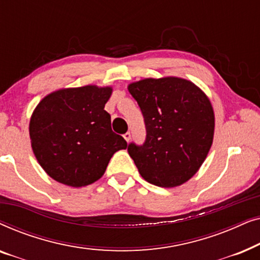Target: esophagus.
Returning a JSON list of instances; mask_svg holds the SVG:
<instances>
[{
	"mask_svg": "<svg viewBox=\"0 0 260 260\" xmlns=\"http://www.w3.org/2000/svg\"><path fill=\"white\" fill-rule=\"evenodd\" d=\"M123 137H124V140H125L126 142H129V141L131 140V134H130V133L124 134V135H123Z\"/></svg>",
	"mask_w": 260,
	"mask_h": 260,
	"instance_id": "34e87169",
	"label": "esophagus"
}]
</instances>
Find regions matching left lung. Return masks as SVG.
I'll return each instance as SVG.
<instances>
[{"label": "left lung", "mask_w": 260, "mask_h": 260, "mask_svg": "<svg viewBox=\"0 0 260 260\" xmlns=\"http://www.w3.org/2000/svg\"><path fill=\"white\" fill-rule=\"evenodd\" d=\"M143 113L147 138L127 145L141 176L163 188L191 179L214 137V111L200 87L177 77L145 78L127 86Z\"/></svg>", "instance_id": "8db88e82"}]
</instances>
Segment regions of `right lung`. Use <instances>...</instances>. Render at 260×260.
Returning a JSON list of instances; mask_svg holds the SVG:
<instances>
[{"label": "right lung", "instance_id": "obj_1", "mask_svg": "<svg viewBox=\"0 0 260 260\" xmlns=\"http://www.w3.org/2000/svg\"><path fill=\"white\" fill-rule=\"evenodd\" d=\"M111 93V86L61 88L37 105L29 122L31 149L53 180L76 188L93 183L113 154L126 149L104 110Z\"/></svg>", "mask_w": 260, "mask_h": 260}]
</instances>
